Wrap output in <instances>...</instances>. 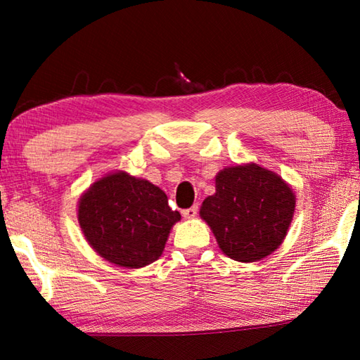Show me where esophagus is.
I'll use <instances>...</instances> for the list:
<instances>
[{
  "label": "esophagus",
  "instance_id": "esophagus-1",
  "mask_svg": "<svg viewBox=\"0 0 360 360\" xmlns=\"http://www.w3.org/2000/svg\"><path fill=\"white\" fill-rule=\"evenodd\" d=\"M197 212H198L197 206H192V208L182 211V217H184V219H193V217H197Z\"/></svg>",
  "mask_w": 360,
  "mask_h": 360
}]
</instances>
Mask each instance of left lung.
<instances>
[{"label": "left lung", "mask_w": 360, "mask_h": 360, "mask_svg": "<svg viewBox=\"0 0 360 360\" xmlns=\"http://www.w3.org/2000/svg\"><path fill=\"white\" fill-rule=\"evenodd\" d=\"M294 212L292 187L278 173L251 162L216 174V192L203 200L200 217L225 255L257 262L283 245Z\"/></svg>", "instance_id": "1"}]
</instances>
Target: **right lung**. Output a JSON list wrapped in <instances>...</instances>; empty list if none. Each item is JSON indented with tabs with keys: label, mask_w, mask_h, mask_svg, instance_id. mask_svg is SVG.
Instances as JSON below:
<instances>
[{
	"label": "right lung",
	"mask_w": 360,
	"mask_h": 360,
	"mask_svg": "<svg viewBox=\"0 0 360 360\" xmlns=\"http://www.w3.org/2000/svg\"><path fill=\"white\" fill-rule=\"evenodd\" d=\"M77 221L100 257L131 270L160 257L181 214L169 208L160 187L117 169L101 176L81 195Z\"/></svg>",
	"instance_id": "1"
}]
</instances>
